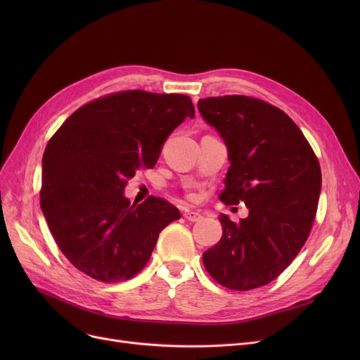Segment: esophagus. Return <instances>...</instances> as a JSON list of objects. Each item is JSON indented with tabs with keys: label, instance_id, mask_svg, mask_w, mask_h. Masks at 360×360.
<instances>
[{
	"label": "esophagus",
	"instance_id": "34e87169",
	"mask_svg": "<svg viewBox=\"0 0 360 360\" xmlns=\"http://www.w3.org/2000/svg\"><path fill=\"white\" fill-rule=\"evenodd\" d=\"M184 217L190 221H198L202 219V216L198 212H193V210H185Z\"/></svg>",
	"mask_w": 360,
	"mask_h": 360
}]
</instances>
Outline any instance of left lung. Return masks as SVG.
<instances>
[{"mask_svg":"<svg viewBox=\"0 0 360 360\" xmlns=\"http://www.w3.org/2000/svg\"><path fill=\"white\" fill-rule=\"evenodd\" d=\"M201 117L228 146L231 166L219 195L245 202L239 223L219 217L221 239L202 254L219 285L251 290L269 285L304 247L316 214L321 167L299 127L281 109L242 94L198 101Z\"/></svg>","mask_w":360,"mask_h":360,"instance_id":"1","label":"left lung"}]
</instances>
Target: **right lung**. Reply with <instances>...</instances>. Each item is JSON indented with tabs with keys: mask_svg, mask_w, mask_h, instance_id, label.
<instances>
[{
	"mask_svg": "<svg viewBox=\"0 0 360 360\" xmlns=\"http://www.w3.org/2000/svg\"><path fill=\"white\" fill-rule=\"evenodd\" d=\"M194 113L185 94L125 90L83 105L52 136L41 209L75 269L105 283L144 269L159 233L181 213L159 197L131 205L124 188L139 169L155 167L165 140Z\"/></svg>",
	"mask_w": 360,
	"mask_h": 360,
	"instance_id": "add662e5",
	"label": "right lung"
}]
</instances>
